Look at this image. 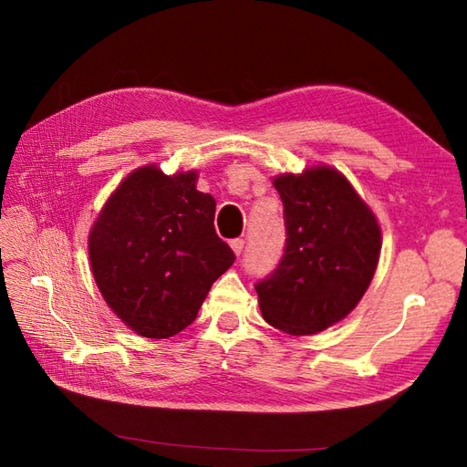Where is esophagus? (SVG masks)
I'll list each match as a JSON object with an SVG mask.
<instances>
[{
  "label": "esophagus",
  "instance_id": "esophagus-1",
  "mask_svg": "<svg viewBox=\"0 0 467 467\" xmlns=\"http://www.w3.org/2000/svg\"><path fill=\"white\" fill-rule=\"evenodd\" d=\"M231 246H233V251H234L236 254H241L243 249H244V241H243V239H233V241H231Z\"/></svg>",
  "mask_w": 467,
  "mask_h": 467
}]
</instances>
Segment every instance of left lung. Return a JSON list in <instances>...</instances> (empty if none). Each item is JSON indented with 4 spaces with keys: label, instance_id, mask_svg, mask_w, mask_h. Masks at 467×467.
Listing matches in <instances>:
<instances>
[{
    "label": "left lung",
    "instance_id": "left-lung-1",
    "mask_svg": "<svg viewBox=\"0 0 467 467\" xmlns=\"http://www.w3.org/2000/svg\"><path fill=\"white\" fill-rule=\"evenodd\" d=\"M283 201L285 253L254 283L266 323L289 335H313L349 315L377 269L381 231L351 184L319 166L275 178Z\"/></svg>",
    "mask_w": 467,
    "mask_h": 467
}]
</instances>
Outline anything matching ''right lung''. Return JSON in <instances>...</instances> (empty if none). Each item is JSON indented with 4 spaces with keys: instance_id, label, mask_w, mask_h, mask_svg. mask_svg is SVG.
<instances>
[{
    "instance_id": "right-lung-1",
    "label": "right lung",
    "mask_w": 467,
    "mask_h": 467,
    "mask_svg": "<svg viewBox=\"0 0 467 467\" xmlns=\"http://www.w3.org/2000/svg\"><path fill=\"white\" fill-rule=\"evenodd\" d=\"M216 202L196 174L144 166L118 186L90 233L92 273L132 331L166 339L191 325L213 283L234 263L214 231Z\"/></svg>"
}]
</instances>
